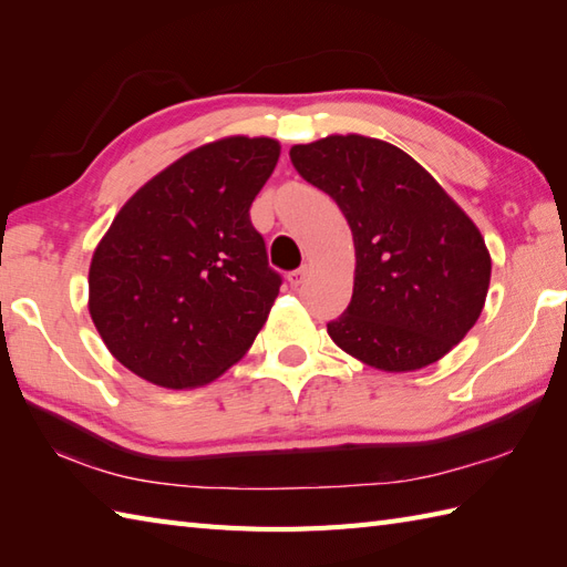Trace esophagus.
<instances>
[{"mask_svg": "<svg viewBox=\"0 0 567 567\" xmlns=\"http://www.w3.org/2000/svg\"><path fill=\"white\" fill-rule=\"evenodd\" d=\"M307 272H309V268H307V265H302V268H297V270H292L290 275H287V280H290L292 287H299V285L307 280Z\"/></svg>", "mask_w": 567, "mask_h": 567, "instance_id": "esophagus-1", "label": "esophagus"}]
</instances>
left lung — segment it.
Wrapping results in <instances>:
<instances>
[{
  "instance_id": "8db88e82",
  "label": "left lung",
  "mask_w": 567,
  "mask_h": 567,
  "mask_svg": "<svg viewBox=\"0 0 567 567\" xmlns=\"http://www.w3.org/2000/svg\"><path fill=\"white\" fill-rule=\"evenodd\" d=\"M290 158L339 204L353 231V297L327 323L333 343L388 372L436 363L485 307L492 260L483 234L392 143L327 136L292 146Z\"/></svg>"
}]
</instances>
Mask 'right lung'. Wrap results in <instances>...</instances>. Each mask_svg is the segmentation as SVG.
I'll return each instance as SVG.
<instances>
[{"label":"right lung","mask_w":567,"mask_h":567,"mask_svg":"<svg viewBox=\"0 0 567 567\" xmlns=\"http://www.w3.org/2000/svg\"><path fill=\"white\" fill-rule=\"evenodd\" d=\"M280 158L272 138L231 136L148 179L100 240L90 315L118 363L167 390L207 384L246 355L282 277L250 204Z\"/></svg>","instance_id":"1"}]
</instances>
